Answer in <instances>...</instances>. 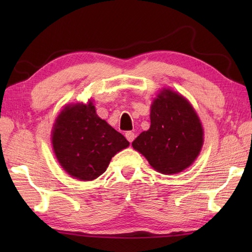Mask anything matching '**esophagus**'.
<instances>
[{
  "mask_svg": "<svg viewBox=\"0 0 252 252\" xmlns=\"http://www.w3.org/2000/svg\"><path fill=\"white\" fill-rule=\"evenodd\" d=\"M126 140L129 141L130 143H132L133 141H134V138H135V134L133 132H126Z\"/></svg>",
  "mask_w": 252,
  "mask_h": 252,
  "instance_id": "1",
  "label": "esophagus"
}]
</instances>
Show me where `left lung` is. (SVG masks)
Masks as SVG:
<instances>
[{
	"label": "left lung",
	"instance_id": "obj_1",
	"mask_svg": "<svg viewBox=\"0 0 252 252\" xmlns=\"http://www.w3.org/2000/svg\"><path fill=\"white\" fill-rule=\"evenodd\" d=\"M202 144L201 122L189 101L172 90L162 89L151 107V127L132 146L158 172L175 174L195 161Z\"/></svg>",
	"mask_w": 252,
	"mask_h": 252
}]
</instances>
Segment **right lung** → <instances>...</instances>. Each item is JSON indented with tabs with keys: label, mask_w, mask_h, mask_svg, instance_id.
<instances>
[{
	"label": "right lung",
	"mask_w": 252,
	"mask_h": 252,
	"mask_svg": "<svg viewBox=\"0 0 252 252\" xmlns=\"http://www.w3.org/2000/svg\"><path fill=\"white\" fill-rule=\"evenodd\" d=\"M52 144L63 169L80 181L97 179L111 158L130 145L96 115L92 100L63 107L53 126Z\"/></svg>",
	"instance_id": "obj_1"
}]
</instances>
